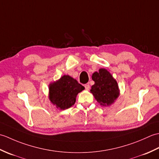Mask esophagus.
Instances as JSON below:
<instances>
[{
  "mask_svg": "<svg viewBox=\"0 0 159 159\" xmlns=\"http://www.w3.org/2000/svg\"><path fill=\"white\" fill-rule=\"evenodd\" d=\"M85 89H86V90H89V89H90L89 84V83H88V84H85Z\"/></svg>",
  "mask_w": 159,
  "mask_h": 159,
  "instance_id": "obj_1",
  "label": "esophagus"
}]
</instances>
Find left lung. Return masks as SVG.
<instances>
[{
	"label": "left lung",
	"instance_id": "obj_1",
	"mask_svg": "<svg viewBox=\"0 0 159 159\" xmlns=\"http://www.w3.org/2000/svg\"><path fill=\"white\" fill-rule=\"evenodd\" d=\"M92 79L95 84L92 87L91 92L101 105L109 106L119 96L117 83L111 74L105 69L93 74Z\"/></svg>",
	"mask_w": 159,
	"mask_h": 159
}]
</instances>
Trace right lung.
Wrapping results in <instances>:
<instances>
[{
    "mask_svg": "<svg viewBox=\"0 0 159 159\" xmlns=\"http://www.w3.org/2000/svg\"><path fill=\"white\" fill-rule=\"evenodd\" d=\"M85 87L76 80L64 75L57 82L50 85V100L60 109H66L74 105L77 94Z\"/></svg>",
    "mask_w": 159,
    "mask_h": 159,
    "instance_id": "right-lung-1",
    "label": "right lung"
}]
</instances>
